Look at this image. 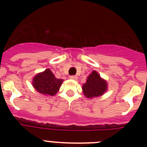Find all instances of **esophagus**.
Masks as SVG:
<instances>
[{
	"label": "esophagus",
	"mask_w": 147,
	"mask_h": 147,
	"mask_svg": "<svg viewBox=\"0 0 147 147\" xmlns=\"http://www.w3.org/2000/svg\"><path fill=\"white\" fill-rule=\"evenodd\" d=\"M70 79L71 80H76L78 79L77 76H70Z\"/></svg>",
	"instance_id": "34e87169"
}]
</instances>
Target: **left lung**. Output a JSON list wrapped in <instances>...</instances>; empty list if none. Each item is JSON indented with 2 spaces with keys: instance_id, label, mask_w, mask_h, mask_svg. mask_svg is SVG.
<instances>
[{
  "instance_id": "obj_1",
  "label": "left lung",
  "mask_w": 147,
  "mask_h": 147,
  "mask_svg": "<svg viewBox=\"0 0 147 147\" xmlns=\"http://www.w3.org/2000/svg\"><path fill=\"white\" fill-rule=\"evenodd\" d=\"M107 90V82L99 74L93 71L88 76L86 82L82 85V91L84 95L88 98L101 96Z\"/></svg>"
}]
</instances>
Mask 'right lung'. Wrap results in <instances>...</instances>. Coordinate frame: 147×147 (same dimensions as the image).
Listing matches in <instances>:
<instances>
[{"label": "right lung", "mask_w": 147, "mask_h": 147, "mask_svg": "<svg viewBox=\"0 0 147 147\" xmlns=\"http://www.w3.org/2000/svg\"><path fill=\"white\" fill-rule=\"evenodd\" d=\"M63 82V80L57 79L49 68L37 74L32 80V85L38 93L45 96H54Z\"/></svg>", "instance_id": "1"}]
</instances>
